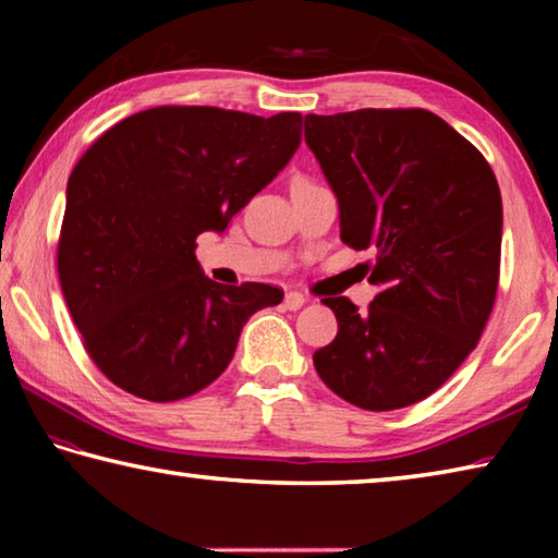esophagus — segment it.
I'll use <instances>...</instances> for the list:
<instances>
[{"label":"esophagus","mask_w":558,"mask_h":558,"mask_svg":"<svg viewBox=\"0 0 558 558\" xmlns=\"http://www.w3.org/2000/svg\"><path fill=\"white\" fill-rule=\"evenodd\" d=\"M302 305H305V295H302V292H298V290L286 292V307L288 310H300Z\"/></svg>","instance_id":"esophagus-1"}]
</instances>
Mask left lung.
Segmentation results:
<instances>
[{"mask_svg":"<svg viewBox=\"0 0 558 558\" xmlns=\"http://www.w3.org/2000/svg\"><path fill=\"white\" fill-rule=\"evenodd\" d=\"M305 143L339 204V235L372 248L379 286L366 313L327 298L335 342L313 362L366 411L423 401L475 349L493 313L502 196L487 159L428 110L305 116Z\"/></svg>","mask_w":558,"mask_h":558,"instance_id":"8db88e82","label":"left lung"}]
</instances>
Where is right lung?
<instances>
[{"label": "right lung", "instance_id": "add662e5", "mask_svg": "<svg viewBox=\"0 0 558 558\" xmlns=\"http://www.w3.org/2000/svg\"><path fill=\"white\" fill-rule=\"evenodd\" d=\"M300 135V112L162 106L120 120L73 167L59 280L90 359L122 391L167 403L206 389L248 317L282 300L266 282L206 278L194 248L278 177Z\"/></svg>", "mask_w": 558, "mask_h": 558}]
</instances>
